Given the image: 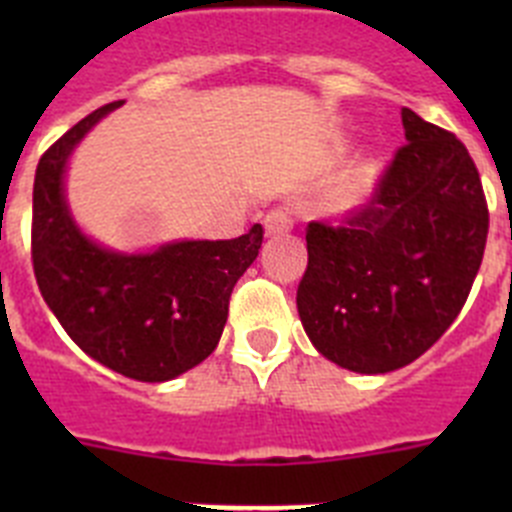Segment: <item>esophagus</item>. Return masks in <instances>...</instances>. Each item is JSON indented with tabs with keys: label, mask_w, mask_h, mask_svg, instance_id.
Here are the masks:
<instances>
[{
	"label": "esophagus",
	"mask_w": 512,
	"mask_h": 512,
	"mask_svg": "<svg viewBox=\"0 0 512 512\" xmlns=\"http://www.w3.org/2000/svg\"><path fill=\"white\" fill-rule=\"evenodd\" d=\"M292 225H295V220H292V212L287 207H274L264 217V228L269 235L287 233V230H292Z\"/></svg>",
	"instance_id": "obj_1"
}]
</instances>
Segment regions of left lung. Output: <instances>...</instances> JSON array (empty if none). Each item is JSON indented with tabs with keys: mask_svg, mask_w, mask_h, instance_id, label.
<instances>
[{
	"mask_svg": "<svg viewBox=\"0 0 512 512\" xmlns=\"http://www.w3.org/2000/svg\"><path fill=\"white\" fill-rule=\"evenodd\" d=\"M405 146L372 200L338 225H307L297 310L325 359L387 374L423 356L449 330L485 256L479 171L449 130L402 107Z\"/></svg>",
	"mask_w": 512,
	"mask_h": 512,
	"instance_id": "8db88e82",
	"label": "left lung"
}]
</instances>
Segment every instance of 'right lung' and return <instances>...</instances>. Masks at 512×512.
<instances>
[{
	"label": "right lung",
	"instance_id": "add662e5",
	"mask_svg": "<svg viewBox=\"0 0 512 512\" xmlns=\"http://www.w3.org/2000/svg\"><path fill=\"white\" fill-rule=\"evenodd\" d=\"M122 102L94 110L40 156L33 187V269L71 341L122 377L166 382L215 351L230 292L259 256L264 228L233 241H179L117 253L81 233L63 197L66 161Z\"/></svg>",
	"mask_w": 512,
	"mask_h": 512
}]
</instances>
